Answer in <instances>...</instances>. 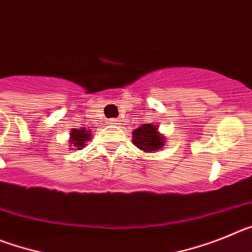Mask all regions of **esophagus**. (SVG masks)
<instances>
[{
	"mask_svg": "<svg viewBox=\"0 0 252 252\" xmlns=\"http://www.w3.org/2000/svg\"><path fill=\"white\" fill-rule=\"evenodd\" d=\"M116 122H117V120H115V119L110 120V124H116Z\"/></svg>",
	"mask_w": 252,
	"mask_h": 252,
	"instance_id": "esophagus-1",
	"label": "esophagus"
}]
</instances>
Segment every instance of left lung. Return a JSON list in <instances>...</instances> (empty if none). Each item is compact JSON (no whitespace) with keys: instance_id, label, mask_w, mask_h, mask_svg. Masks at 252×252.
<instances>
[{"instance_id":"obj_1","label":"left lung","mask_w":252,"mask_h":252,"mask_svg":"<svg viewBox=\"0 0 252 252\" xmlns=\"http://www.w3.org/2000/svg\"><path fill=\"white\" fill-rule=\"evenodd\" d=\"M132 142L144 153H153L165 145V137L158 131L157 125L144 124L133 130Z\"/></svg>"}]
</instances>
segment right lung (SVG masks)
I'll list each match as a JSON object with an SVG mask.
<instances>
[{"label": "right lung", "instance_id": "obj_1", "mask_svg": "<svg viewBox=\"0 0 252 252\" xmlns=\"http://www.w3.org/2000/svg\"><path fill=\"white\" fill-rule=\"evenodd\" d=\"M92 139L91 131H87L86 128H73L70 131V139H69V144L72 146V150H81L87 145V141H90Z\"/></svg>", "mask_w": 252, "mask_h": 252}]
</instances>
